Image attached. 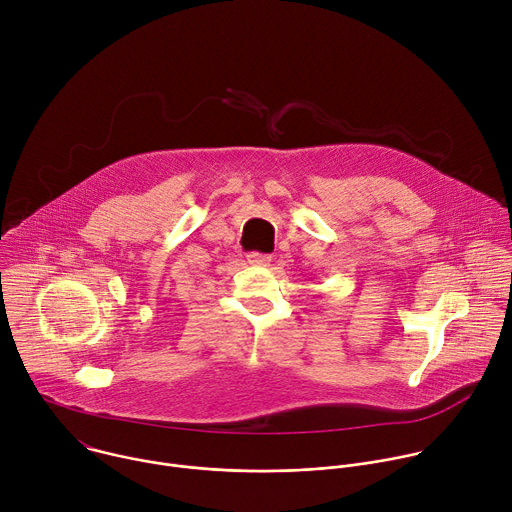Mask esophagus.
Masks as SVG:
<instances>
[{"label":"esophagus","instance_id":"34e87169","mask_svg":"<svg viewBox=\"0 0 512 512\" xmlns=\"http://www.w3.org/2000/svg\"><path fill=\"white\" fill-rule=\"evenodd\" d=\"M247 261L249 265H255V267H267L271 257L269 255H263V253H249L247 255Z\"/></svg>","mask_w":512,"mask_h":512}]
</instances>
